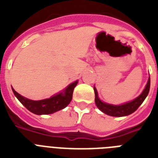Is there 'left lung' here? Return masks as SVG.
<instances>
[{
    "label": "left lung",
    "mask_w": 158,
    "mask_h": 158,
    "mask_svg": "<svg viewBox=\"0 0 158 158\" xmlns=\"http://www.w3.org/2000/svg\"><path fill=\"white\" fill-rule=\"evenodd\" d=\"M94 93H95V103H96V106L98 107L99 110H102V112L106 114V115H111V116H117V117L125 116V115H129L132 114L133 112H135V110L139 107V106L143 103V102L144 101V99L146 98V97L148 96V94L149 93L150 77L148 80L147 85L145 87V89H143L142 94H140L138 98L134 99L133 101L123 104V105L116 106L105 103L99 99L98 96V92H97L95 87H94Z\"/></svg>",
    "instance_id": "obj_1"
}]
</instances>
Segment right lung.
I'll use <instances>...</instances> for the list:
<instances>
[{
    "label": "right lung",
    "instance_id": "right-lung-1",
    "mask_svg": "<svg viewBox=\"0 0 158 158\" xmlns=\"http://www.w3.org/2000/svg\"><path fill=\"white\" fill-rule=\"evenodd\" d=\"M78 84V80L72 83L60 94L52 97L50 98L43 99L40 101H33L21 96L14 89H12L15 96L29 111L36 115H48L64 109L69 105L73 97L74 89Z\"/></svg>",
    "mask_w": 158,
    "mask_h": 158
}]
</instances>
